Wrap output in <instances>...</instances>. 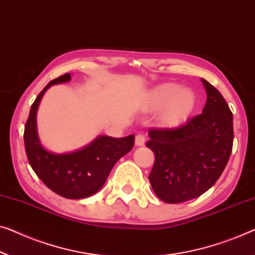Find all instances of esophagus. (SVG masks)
<instances>
[{"instance_id":"esophagus-1","label":"esophagus","mask_w":255,"mask_h":255,"mask_svg":"<svg viewBox=\"0 0 255 255\" xmlns=\"http://www.w3.org/2000/svg\"><path fill=\"white\" fill-rule=\"evenodd\" d=\"M135 144L137 146H142L145 144V136H144L143 134H137L136 135L135 137Z\"/></svg>"}]
</instances>
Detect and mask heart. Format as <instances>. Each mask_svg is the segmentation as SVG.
I'll list each match as a JSON object with an SVG mask.
<instances>
[{
  "label": "heart",
  "mask_w": 255,
  "mask_h": 255,
  "mask_svg": "<svg viewBox=\"0 0 255 255\" xmlns=\"http://www.w3.org/2000/svg\"><path fill=\"white\" fill-rule=\"evenodd\" d=\"M196 97L191 90L180 89L175 83H162L155 87L149 96L152 110H160L159 120L166 127L183 124L195 109Z\"/></svg>",
  "instance_id": "obj_1"
}]
</instances>
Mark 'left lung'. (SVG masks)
I'll return each mask as SVG.
<instances>
[{
  "instance_id": "8db88e82",
  "label": "left lung",
  "mask_w": 255,
  "mask_h": 255,
  "mask_svg": "<svg viewBox=\"0 0 255 255\" xmlns=\"http://www.w3.org/2000/svg\"><path fill=\"white\" fill-rule=\"evenodd\" d=\"M201 81L207 101L200 115L176 128L149 130L146 146L154 153L149 180L158 198L168 204L197 198L212 188L233 151V112L214 86Z\"/></svg>"
}]
</instances>
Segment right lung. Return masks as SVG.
Returning a JSON list of instances; mask_svg holds the SVG:
<instances>
[{
  "instance_id": "obj_1",
  "label": "right lung",
  "mask_w": 255,
  "mask_h": 255,
  "mask_svg": "<svg viewBox=\"0 0 255 255\" xmlns=\"http://www.w3.org/2000/svg\"><path fill=\"white\" fill-rule=\"evenodd\" d=\"M70 80L68 73L60 75L49 82L35 98L25 125L24 143L30 167L49 189L64 198L82 199L103 187L116 162L132 149L135 136H100L90 145L73 153L55 154L44 150L36 134L37 106L49 87Z\"/></svg>"
}]
</instances>
